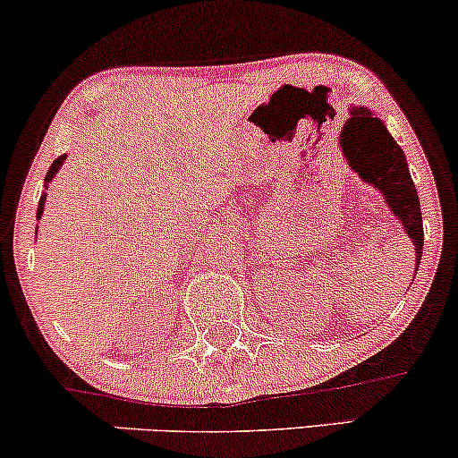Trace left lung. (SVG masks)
I'll return each instance as SVG.
<instances>
[{"label":"left lung","instance_id":"1","mask_svg":"<svg viewBox=\"0 0 458 458\" xmlns=\"http://www.w3.org/2000/svg\"><path fill=\"white\" fill-rule=\"evenodd\" d=\"M340 146L348 165L385 197L393 216L399 223L416 250V272H419L422 244V214L414 180L410 176L403 150L386 131L385 123L374 112L352 106L350 118L340 133Z\"/></svg>","mask_w":458,"mask_h":458}]
</instances>
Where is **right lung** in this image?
<instances>
[{
  "mask_svg": "<svg viewBox=\"0 0 458 458\" xmlns=\"http://www.w3.org/2000/svg\"><path fill=\"white\" fill-rule=\"evenodd\" d=\"M64 161H65V155L56 157V159L53 161V165H50V169L47 172V178H44V186H47V189H48V182H53V178L56 176V172H59L61 165H64ZM44 201H47V195L39 197V203H38V216H36L38 220L42 218V212H44Z\"/></svg>",
  "mask_w": 458,
  "mask_h": 458,
  "instance_id": "obj_1",
  "label": "right lung"
}]
</instances>
